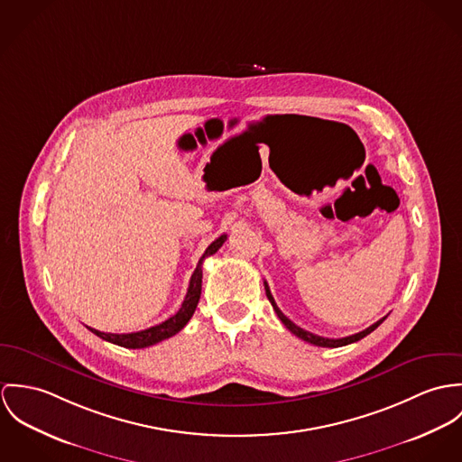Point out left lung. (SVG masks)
Listing matches in <instances>:
<instances>
[{
    "instance_id": "left-lung-1",
    "label": "left lung",
    "mask_w": 462,
    "mask_h": 462,
    "mask_svg": "<svg viewBox=\"0 0 462 462\" xmlns=\"http://www.w3.org/2000/svg\"><path fill=\"white\" fill-rule=\"evenodd\" d=\"M263 285H265V294H267V300L271 301V305L274 308V311H276V315L280 317V320L285 324V328L291 331V333H294L296 337H300L301 340H305L308 344H313V346H319V347H342V346H347V344H353V342H358L361 340L363 337H366L368 333H372L386 317H383V319H379L377 322H374L372 326H368L366 329H363V331H359V333H355V335H351V337H344V338H324V337H319V335H313V333H310V331H305L303 328H300V326H296L289 317H285L283 315V311L278 308V305L274 303V298H273V294H271V291H269V287H267V283L263 282Z\"/></svg>"
}]
</instances>
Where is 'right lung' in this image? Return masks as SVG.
Instances as JSON below:
<instances>
[{
  "instance_id": "right-lung-1",
  "label": "right lung",
  "mask_w": 462,
  "mask_h": 462,
  "mask_svg": "<svg viewBox=\"0 0 462 462\" xmlns=\"http://www.w3.org/2000/svg\"><path fill=\"white\" fill-rule=\"evenodd\" d=\"M226 241V234L219 236L216 241H212L208 245V248L206 250V254L200 256L199 260V265L189 280V287H188V294L184 298V303L182 307L179 308V311L175 315H171L170 319H166L164 322L152 326L149 329H143V331H136V333H104L99 329H94V328H88L94 335H97L99 338H103L106 342H111L115 346H120V347H127V349H143V347H151L154 344H159L161 340H166L170 337H173L175 333H179L188 322L189 319L193 317L197 305H199V300H200V294H202V263L206 260V256L214 255L221 246L223 243Z\"/></svg>"
}]
</instances>
